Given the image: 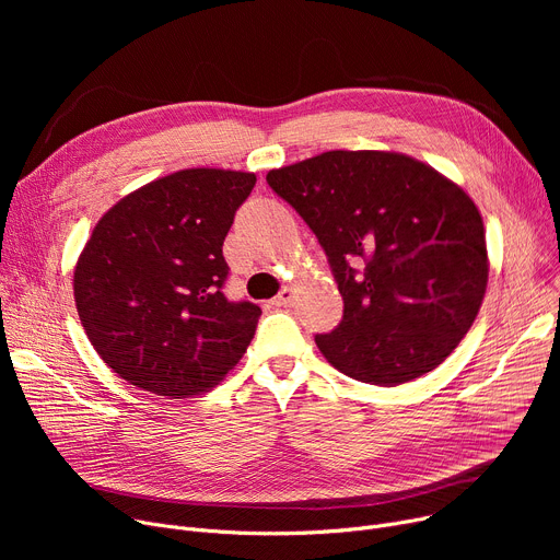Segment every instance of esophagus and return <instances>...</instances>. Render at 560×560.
Wrapping results in <instances>:
<instances>
[{"label": "esophagus", "mask_w": 560, "mask_h": 560, "mask_svg": "<svg viewBox=\"0 0 560 560\" xmlns=\"http://www.w3.org/2000/svg\"><path fill=\"white\" fill-rule=\"evenodd\" d=\"M292 298H295V290H292V288H281L279 295H275L270 300V306H285V304L292 302Z\"/></svg>", "instance_id": "esophagus-1"}]
</instances>
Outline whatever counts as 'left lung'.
<instances>
[{
    "label": "left lung",
    "instance_id": "obj_1",
    "mask_svg": "<svg viewBox=\"0 0 560 560\" xmlns=\"http://www.w3.org/2000/svg\"><path fill=\"white\" fill-rule=\"evenodd\" d=\"M325 249L342 319L315 345L342 374L399 386L443 363L472 327L488 283L475 201L395 152H325L268 172Z\"/></svg>",
    "mask_w": 560,
    "mask_h": 560
}]
</instances>
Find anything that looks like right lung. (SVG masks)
Returning a JSON list of instances; mask_svg holds the SVG:
<instances>
[{
    "label": "right lung",
    "instance_id": "add662e5",
    "mask_svg": "<svg viewBox=\"0 0 560 560\" xmlns=\"http://www.w3.org/2000/svg\"><path fill=\"white\" fill-rule=\"evenodd\" d=\"M252 172L195 167L117 201L74 270V302L102 361L131 386L182 399L243 359L260 308L224 295L222 254Z\"/></svg>",
    "mask_w": 560,
    "mask_h": 560
}]
</instances>
